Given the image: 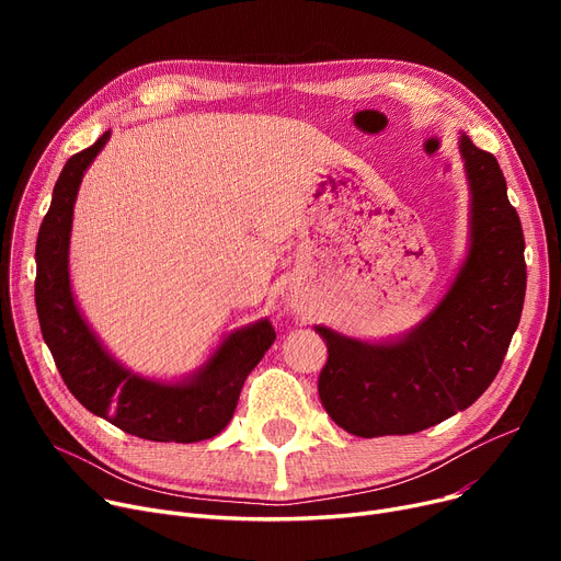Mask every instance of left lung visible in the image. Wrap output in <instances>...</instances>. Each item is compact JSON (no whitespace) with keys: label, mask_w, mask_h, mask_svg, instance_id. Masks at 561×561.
Wrapping results in <instances>:
<instances>
[{"label":"left lung","mask_w":561,"mask_h":561,"mask_svg":"<svg viewBox=\"0 0 561 561\" xmlns=\"http://www.w3.org/2000/svg\"><path fill=\"white\" fill-rule=\"evenodd\" d=\"M473 193L470 252L434 313L398 343L368 345L316 328L328 345L318 396L345 432L414 434L473 404L495 379L525 300V239L495 157L461 136Z\"/></svg>","instance_id":"1"}]
</instances>
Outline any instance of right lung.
Wrapping results in <instances>:
<instances>
[{
    "label": "right lung",
    "instance_id": "add662e5",
    "mask_svg": "<svg viewBox=\"0 0 561 561\" xmlns=\"http://www.w3.org/2000/svg\"><path fill=\"white\" fill-rule=\"evenodd\" d=\"M108 131L72 154L54 186L36 243V309L43 339L70 393L95 416L127 434L161 444H193L231 421L248 375L275 341L268 320L227 336L211 362L184 385H159L115 364L79 316L68 279L72 206L83 170Z\"/></svg>",
    "mask_w": 561,
    "mask_h": 561
}]
</instances>
